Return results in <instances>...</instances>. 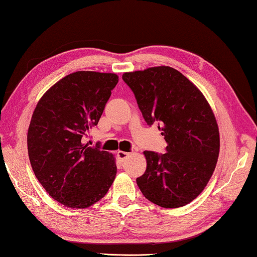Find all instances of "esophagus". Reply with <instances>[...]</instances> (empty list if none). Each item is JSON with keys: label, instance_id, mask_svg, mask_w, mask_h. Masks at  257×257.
<instances>
[{"label": "esophagus", "instance_id": "34e87169", "mask_svg": "<svg viewBox=\"0 0 257 257\" xmlns=\"http://www.w3.org/2000/svg\"><path fill=\"white\" fill-rule=\"evenodd\" d=\"M128 156H129V153L128 152H124V151H117V152H116L117 159H119V160L122 161V162H123L125 159L128 158Z\"/></svg>", "mask_w": 257, "mask_h": 257}]
</instances>
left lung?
I'll return each instance as SVG.
<instances>
[{"label":"left lung","instance_id":"8db88e82","mask_svg":"<svg viewBox=\"0 0 257 257\" xmlns=\"http://www.w3.org/2000/svg\"><path fill=\"white\" fill-rule=\"evenodd\" d=\"M144 120L158 124L167 152L145 151L146 170L137 185L151 202L178 208L205 189L217 164L219 132L202 92L169 66L124 73Z\"/></svg>","mask_w":257,"mask_h":257}]
</instances>
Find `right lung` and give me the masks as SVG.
<instances>
[{
  "label": "right lung",
  "instance_id": "obj_1",
  "mask_svg": "<svg viewBox=\"0 0 257 257\" xmlns=\"http://www.w3.org/2000/svg\"><path fill=\"white\" fill-rule=\"evenodd\" d=\"M119 76L79 71L41 97L27 134L33 172L49 195L70 208H87L107 193L115 178L113 154L84 143L97 125Z\"/></svg>",
  "mask_w": 257,
  "mask_h": 257
}]
</instances>
